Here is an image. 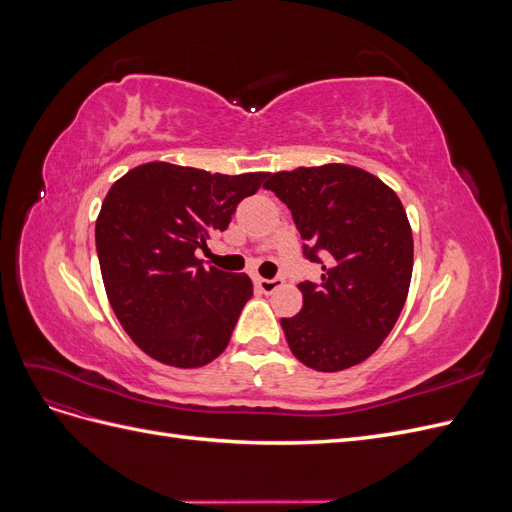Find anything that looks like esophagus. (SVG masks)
Listing matches in <instances>:
<instances>
[{
  "instance_id": "34e87169",
  "label": "esophagus",
  "mask_w": 512,
  "mask_h": 512,
  "mask_svg": "<svg viewBox=\"0 0 512 512\" xmlns=\"http://www.w3.org/2000/svg\"><path fill=\"white\" fill-rule=\"evenodd\" d=\"M254 284H256V288H258L260 292L271 294L273 290H277V288H280V286L284 284V280H282V277H273V280H265V277H256Z\"/></svg>"
}]
</instances>
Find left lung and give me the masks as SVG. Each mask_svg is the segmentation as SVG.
<instances>
[{
	"label": "left lung",
	"mask_w": 512,
	"mask_h": 512,
	"mask_svg": "<svg viewBox=\"0 0 512 512\" xmlns=\"http://www.w3.org/2000/svg\"><path fill=\"white\" fill-rule=\"evenodd\" d=\"M265 188L290 209L303 254L322 282H301L303 307L282 318L286 342L316 371H342L374 354L404 309L414 241L397 194L348 164L282 170Z\"/></svg>",
	"instance_id": "left-lung-1"
}]
</instances>
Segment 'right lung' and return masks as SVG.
Masks as SVG:
<instances>
[{
	"mask_svg": "<svg viewBox=\"0 0 512 512\" xmlns=\"http://www.w3.org/2000/svg\"><path fill=\"white\" fill-rule=\"evenodd\" d=\"M269 175L149 162L108 190L96 220L104 288L121 327L151 359L192 369L228 346L252 280L205 269L196 250L228 228L237 205Z\"/></svg>",
	"mask_w": 512,
	"mask_h": 512,
	"instance_id": "1",
	"label": "right lung"
}]
</instances>
